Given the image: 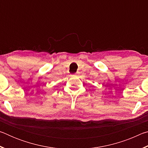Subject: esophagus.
I'll return each instance as SVG.
<instances>
[{
  "mask_svg": "<svg viewBox=\"0 0 148 148\" xmlns=\"http://www.w3.org/2000/svg\"><path fill=\"white\" fill-rule=\"evenodd\" d=\"M71 77H75V76H76V74H72V75H71Z\"/></svg>",
  "mask_w": 148,
  "mask_h": 148,
  "instance_id": "34e87169",
  "label": "esophagus"
}]
</instances>
